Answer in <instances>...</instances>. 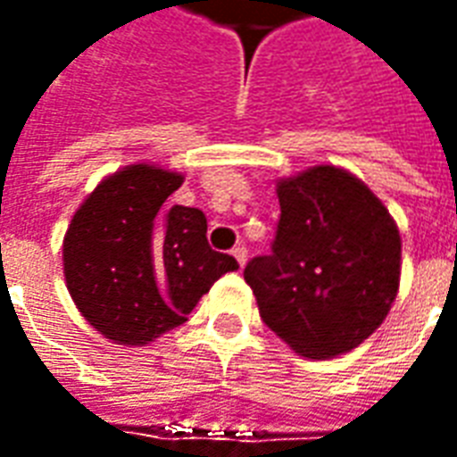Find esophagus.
<instances>
[{"instance_id": "obj_1", "label": "esophagus", "mask_w": 457, "mask_h": 457, "mask_svg": "<svg viewBox=\"0 0 457 457\" xmlns=\"http://www.w3.org/2000/svg\"><path fill=\"white\" fill-rule=\"evenodd\" d=\"M232 257L237 259L239 267H245V264H247V247H242V245H239V247H235L232 249Z\"/></svg>"}]
</instances>
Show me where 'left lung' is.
<instances>
[{"instance_id": "left-lung-1", "label": "left lung", "mask_w": 457, "mask_h": 457, "mask_svg": "<svg viewBox=\"0 0 457 457\" xmlns=\"http://www.w3.org/2000/svg\"><path fill=\"white\" fill-rule=\"evenodd\" d=\"M281 218L271 254L245 267L259 316L311 360L350 353L389 313L402 274V237L382 200L336 166L277 186Z\"/></svg>"}]
</instances>
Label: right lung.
I'll use <instances>...</instances> for the list:
<instances>
[{
  "mask_svg": "<svg viewBox=\"0 0 457 457\" xmlns=\"http://www.w3.org/2000/svg\"><path fill=\"white\" fill-rule=\"evenodd\" d=\"M173 170L131 163L85 198L63 239L68 291L85 320L117 345H146L183 326L237 259L208 245L203 210L163 203Z\"/></svg>",
  "mask_w": 457,
  "mask_h": 457,
  "instance_id": "obj_1",
  "label": "right lung"
}]
</instances>
